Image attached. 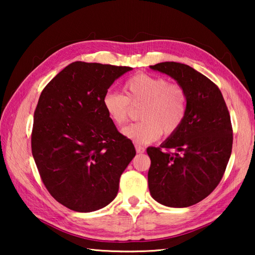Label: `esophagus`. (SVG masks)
Masks as SVG:
<instances>
[{
    "mask_svg": "<svg viewBox=\"0 0 255 255\" xmlns=\"http://www.w3.org/2000/svg\"><path fill=\"white\" fill-rule=\"evenodd\" d=\"M135 148H136V152L137 153H144L145 152V147H144V146H141V145H135Z\"/></svg>",
    "mask_w": 255,
    "mask_h": 255,
    "instance_id": "34e87169",
    "label": "esophagus"
}]
</instances>
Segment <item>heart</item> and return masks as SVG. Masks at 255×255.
<instances>
[{"label": "heart", "mask_w": 255, "mask_h": 255, "mask_svg": "<svg viewBox=\"0 0 255 255\" xmlns=\"http://www.w3.org/2000/svg\"><path fill=\"white\" fill-rule=\"evenodd\" d=\"M124 92H108L103 108L117 126H124L140 108V123L123 129V133L136 143L147 144L162 135L171 136L183 124L188 110V94L182 85L170 83L161 76L139 73L124 84Z\"/></svg>", "instance_id": "heart-1"}]
</instances>
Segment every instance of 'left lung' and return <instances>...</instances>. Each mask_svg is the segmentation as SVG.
<instances>
[{
  "mask_svg": "<svg viewBox=\"0 0 255 255\" xmlns=\"http://www.w3.org/2000/svg\"><path fill=\"white\" fill-rule=\"evenodd\" d=\"M188 94L183 124L159 147H148V188L159 204L175 208L205 199L221 182L233 146L231 116L218 86L185 64L158 63Z\"/></svg>",
  "mask_w": 255,
  "mask_h": 255,
  "instance_id": "8db88e82",
  "label": "left lung"
}]
</instances>
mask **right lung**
Here are the masks:
<instances>
[{
	"label": "right lung",
	"mask_w": 255,
	"mask_h": 255,
	"mask_svg": "<svg viewBox=\"0 0 255 255\" xmlns=\"http://www.w3.org/2000/svg\"><path fill=\"white\" fill-rule=\"evenodd\" d=\"M128 66L74 62L45 86L33 115L31 150L42 183L59 204L79 213L101 209L118 193L135 157L103 97Z\"/></svg>",
	"instance_id": "add662e5"
}]
</instances>
